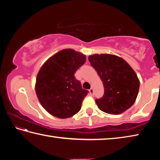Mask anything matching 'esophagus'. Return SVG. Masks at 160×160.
<instances>
[{
    "label": "esophagus",
    "mask_w": 160,
    "mask_h": 160,
    "mask_svg": "<svg viewBox=\"0 0 160 160\" xmlns=\"http://www.w3.org/2000/svg\"><path fill=\"white\" fill-rule=\"evenodd\" d=\"M89 91H90V93L91 95H93V94H94V89L92 88L90 89V90H89Z\"/></svg>",
    "instance_id": "34e87169"
}]
</instances>
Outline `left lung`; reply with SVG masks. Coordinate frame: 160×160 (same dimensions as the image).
Instances as JSON below:
<instances>
[{
	"instance_id": "obj_1",
	"label": "left lung",
	"mask_w": 160,
	"mask_h": 160,
	"mask_svg": "<svg viewBox=\"0 0 160 160\" xmlns=\"http://www.w3.org/2000/svg\"><path fill=\"white\" fill-rule=\"evenodd\" d=\"M88 58L104 88L103 97L95 99L99 109L113 115L129 109L135 102L140 88L132 68L123 58L112 54H94Z\"/></svg>"
}]
</instances>
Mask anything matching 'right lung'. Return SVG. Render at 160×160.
Returning a JSON list of instances; mask_svg holds the SVG:
<instances>
[{
  "label": "right lung",
  "instance_id": "obj_1",
  "mask_svg": "<svg viewBox=\"0 0 160 160\" xmlns=\"http://www.w3.org/2000/svg\"><path fill=\"white\" fill-rule=\"evenodd\" d=\"M86 56L71 48L60 51L45 62L38 72L35 90L42 107L53 116L71 117L81 109L89 91L74 74Z\"/></svg>",
  "mask_w": 160,
  "mask_h": 160
}]
</instances>
